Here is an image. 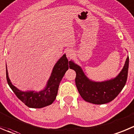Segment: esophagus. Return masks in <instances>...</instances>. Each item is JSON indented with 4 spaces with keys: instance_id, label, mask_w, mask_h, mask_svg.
Wrapping results in <instances>:
<instances>
[{
    "instance_id": "34e87169",
    "label": "esophagus",
    "mask_w": 134,
    "mask_h": 134,
    "mask_svg": "<svg viewBox=\"0 0 134 134\" xmlns=\"http://www.w3.org/2000/svg\"><path fill=\"white\" fill-rule=\"evenodd\" d=\"M66 57H68V58H71L72 57V55H73V51L72 50H67L66 51Z\"/></svg>"
}]
</instances>
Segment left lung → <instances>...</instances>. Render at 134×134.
<instances>
[{"mask_svg":"<svg viewBox=\"0 0 134 134\" xmlns=\"http://www.w3.org/2000/svg\"><path fill=\"white\" fill-rule=\"evenodd\" d=\"M128 66V57L123 69L117 77L109 81L95 82L85 76L78 65L70 61V68L76 73L75 81L80 95L85 101L96 104L108 103L118 96L126 83Z\"/></svg>","mask_w":134,"mask_h":134,"instance_id":"1","label":"left lung"}]
</instances>
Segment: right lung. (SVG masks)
<instances>
[{"label": "right lung", "mask_w": 134, "mask_h": 134, "mask_svg": "<svg viewBox=\"0 0 134 134\" xmlns=\"http://www.w3.org/2000/svg\"><path fill=\"white\" fill-rule=\"evenodd\" d=\"M68 63L70 65V62H68L66 54H64L54 66L53 72L46 87L43 91L39 92L21 91L16 88L10 82V80L8 76L7 69L6 80L9 86L14 91L15 95L26 106L30 108L40 109L52 104L55 100L60 81L66 71L68 70Z\"/></svg>", "instance_id": "right-lung-1"}]
</instances>
